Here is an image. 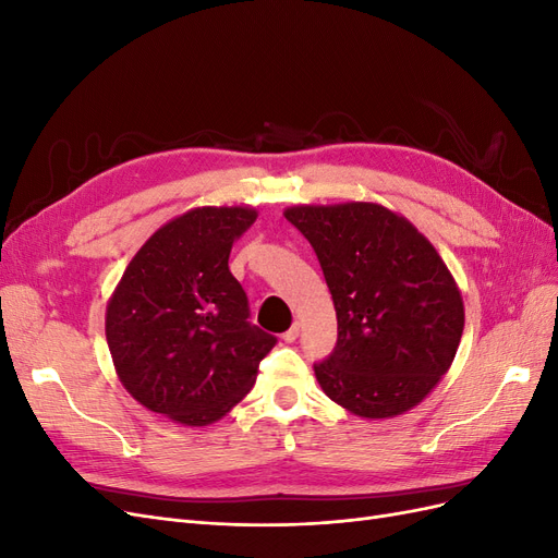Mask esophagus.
Wrapping results in <instances>:
<instances>
[{"mask_svg":"<svg viewBox=\"0 0 558 558\" xmlns=\"http://www.w3.org/2000/svg\"><path fill=\"white\" fill-rule=\"evenodd\" d=\"M300 337V324H293L289 330H286L283 335H281V340L286 342V344H293L295 340Z\"/></svg>","mask_w":558,"mask_h":558,"instance_id":"esophagus-1","label":"esophagus"}]
</instances>
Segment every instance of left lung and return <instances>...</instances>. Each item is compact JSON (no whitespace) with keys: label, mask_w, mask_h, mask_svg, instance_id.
I'll return each instance as SVG.
<instances>
[{"label":"left lung","mask_w":558,"mask_h":558,"mask_svg":"<svg viewBox=\"0 0 558 558\" xmlns=\"http://www.w3.org/2000/svg\"><path fill=\"white\" fill-rule=\"evenodd\" d=\"M283 216L314 246L337 314V347L314 365L324 393L361 418L416 408L447 375L465 324L440 253L377 202L295 205Z\"/></svg>","instance_id":"8db88e82"}]
</instances>
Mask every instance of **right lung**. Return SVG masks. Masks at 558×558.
Here are the masks:
<instances>
[{"label": "right lung", "instance_id": "1", "mask_svg": "<svg viewBox=\"0 0 558 558\" xmlns=\"http://www.w3.org/2000/svg\"><path fill=\"white\" fill-rule=\"evenodd\" d=\"M253 207H195L158 228L134 253L107 302L116 375L146 410L183 426L223 418L256 384L275 337L248 324L232 277V242Z\"/></svg>", "mask_w": 558, "mask_h": 558}]
</instances>
